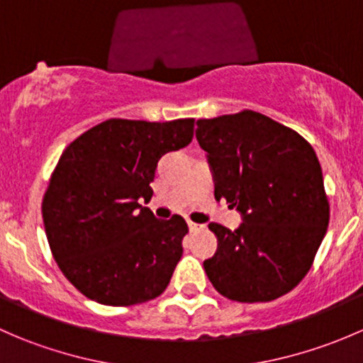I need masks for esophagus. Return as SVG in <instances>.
<instances>
[{"label":"esophagus","mask_w":363,"mask_h":363,"mask_svg":"<svg viewBox=\"0 0 363 363\" xmlns=\"http://www.w3.org/2000/svg\"><path fill=\"white\" fill-rule=\"evenodd\" d=\"M188 228H189V232H199V230H202L203 226H202V225H199V223L188 221Z\"/></svg>","instance_id":"1"}]
</instances>
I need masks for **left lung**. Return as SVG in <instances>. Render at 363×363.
Listing matches in <instances>:
<instances>
[{
    "mask_svg": "<svg viewBox=\"0 0 363 363\" xmlns=\"http://www.w3.org/2000/svg\"><path fill=\"white\" fill-rule=\"evenodd\" d=\"M216 200L239 211V228L211 223L218 237L205 274L223 296L270 302L309 272L330 219L314 149L263 113L244 111L196 121Z\"/></svg>",
    "mask_w": 363,
    "mask_h": 363,
    "instance_id": "8db88e82",
    "label": "left lung"
}]
</instances>
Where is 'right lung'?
I'll use <instances>...</instances> for the list:
<instances>
[{
	"label": "right lung",
	"mask_w": 363,
	"mask_h": 363,
	"mask_svg": "<svg viewBox=\"0 0 363 363\" xmlns=\"http://www.w3.org/2000/svg\"><path fill=\"white\" fill-rule=\"evenodd\" d=\"M195 119H108L61 155L42 202L43 225L61 272L105 306L156 298L182 256L188 225L147 207L163 155L193 140Z\"/></svg>",
	"instance_id": "right-lung-1"
}]
</instances>
